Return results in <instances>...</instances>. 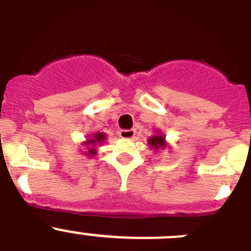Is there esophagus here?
Wrapping results in <instances>:
<instances>
[{"instance_id":"esophagus-1","label":"esophagus","mask_w":251,"mask_h":251,"mask_svg":"<svg viewBox=\"0 0 251 251\" xmlns=\"http://www.w3.org/2000/svg\"><path fill=\"white\" fill-rule=\"evenodd\" d=\"M134 134H136V130L134 129L119 130V136H121V138H124V139H132L133 137H134Z\"/></svg>"}]
</instances>
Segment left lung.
Segmentation results:
<instances>
[{
	"mask_svg": "<svg viewBox=\"0 0 251 251\" xmlns=\"http://www.w3.org/2000/svg\"><path fill=\"white\" fill-rule=\"evenodd\" d=\"M157 134L150 137L148 139V145H150L151 150H158V148H165L166 147V137L163 134H159L158 132H156Z\"/></svg>",
	"mask_w": 251,
	"mask_h": 251,
	"instance_id": "obj_1",
	"label": "left lung"
}]
</instances>
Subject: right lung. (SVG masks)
<instances>
[{
    "label": "right lung",
    "mask_w": 251,
    "mask_h": 251,
    "mask_svg": "<svg viewBox=\"0 0 251 251\" xmlns=\"http://www.w3.org/2000/svg\"><path fill=\"white\" fill-rule=\"evenodd\" d=\"M104 141H105V134L104 133H95V134H93L90 139L85 142V146H90V150L85 153L86 156H95V153H97L95 146H100Z\"/></svg>",
    "instance_id": "right-lung-1"
}]
</instances>
